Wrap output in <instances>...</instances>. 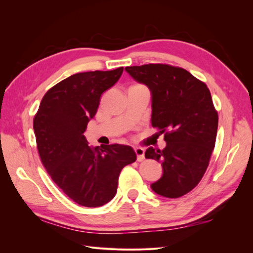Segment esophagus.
Returning <instances> with one entry per match:
<instances>
[{
    "instance_id": "1",
    "label": "esophagus",
    "mask_w": 253,
    "mask_h": 253,
    "mask_svg": "<svg viewBox=\"0 0 253 253\" xmlns=\"http://www.w3.org/2000/svg\"><path fill=\"white\" fill-rule=\"evenodd\" d=\"M135 153L137 155V160H138V162H142L144 159V150L142 148H135Z\"/></svg>"
}]
</instances>
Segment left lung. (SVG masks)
Returning <instances> with one entry per match:
<instances>
[{"label": "left lung", "instance_id": "obj_1", "mask_svg": "<svg viewBox=\"0 0 253 253\" xmlns=\"http://www.w3.org/2000/svg\"><path fill=\"white\" fill-rule=\"evenodd\" d=\"M126 71L152 94V126L165 133L164 150L145 151L162 163L155 193L177 198L193 190L209 166L215 145L218 115L206 83L181 67L169 64L127 66Z\"/></svg>", "mask_w": 253, "mask_h": 253}]
</instances>
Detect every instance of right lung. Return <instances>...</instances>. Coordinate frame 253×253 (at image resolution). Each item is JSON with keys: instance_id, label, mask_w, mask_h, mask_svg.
Masks as SVG:
<instances>
[{"instance_id": "add662e5", "label": "right lung", "mask_w": 253, "mask_h": 253, "mask_svg": "<svg viewBox=\"0 0 253 253\" xmlns=\"http://www.w3.org/2000/svg\"><path fill=\"white\" fill-rule=\"evenodd\" d=\"M124 67L75 74L49 88L34 118L37 148L53 182L80 206L96 208L112 201L121 170L136 160L128 145H89L84 137L100 97Z\"/></svg>"}]
</instances>
